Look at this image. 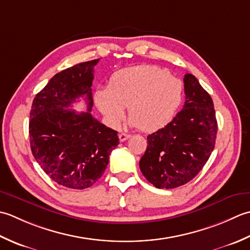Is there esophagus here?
<instances>
[{
  "label": "esophagus",
  "mask_w": 250,
  "mask_h": 250,
  "mask_svg": "<svg viewBox=\"0 0 250 250\" xmlns=\"http://www.w3.org/2000/svg\"><path fill=\"white\" fill-rule=\"evenodd\" d=\"M130 137V135L129 134H125V132H121V134L119 135V139H120V141H125V140H127Z\"/></svg>",
  "instance_id": "34e87169"
}]
</instances>
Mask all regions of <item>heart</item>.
Returning a JSON list of instances; mask_svg holds the SVG:
<instances>
[{
	"label": "heart",
	"mask_w": 250,
	"mask_h": 250,
	"mask_svg": "<svg viewBox=\"0 0 250 250\" xmlns=\"http://www.w3.org/2000/svg\"><path fill=\"white\" fill-rule=\"evenodd\" d=\"M183 84L156 65H137L112 74L108 87L95 91V104L112 126L128 116L132 125L144 131L166 126L180 108Z\"/></svg>",
	"instance_id": "heart-1"
}]
</instances>
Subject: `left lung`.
<instances>
[{"label": "left lung", "instance_id": "obj_1", "mask_svg": "<svg viewBox=\"0 0 250 250\" xmlns=\"http://www.w3.org/2000/svg\"><path fill=\"white\" fill-rule=\"evenodd\" d=\"M186 103L164 128L147 136L139 162L146 180L159 189H174L191 181L215 147L218 124L209 94L194 75L187 73Z\"/></svg>", "mask_w": 250, "mask_h": 250}]
</instances>
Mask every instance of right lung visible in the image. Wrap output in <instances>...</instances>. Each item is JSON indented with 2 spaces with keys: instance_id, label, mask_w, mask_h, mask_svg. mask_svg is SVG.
Listing matches in <instances>:
<instances>
[{
  "instance_id": "right-lung-1",
  "label": "right lung",
  "mask_w": 250,
  "mask_h": 250,
  "mask_svg": "<svg viewBox=\"0 0 250 250\" xmlns=\"http://www.w3.org/2000/svg\"><path fill=\"white\" fill-rule=\"evenodd\" d=\"M99 59L86 61L54 75L37 94L30 111L31 151L41 168L70 189L83 190L98 181L119 142L118 131L91 115V84ZM85 96L88 111L65 109Z\"/></svg>"
}]
</instances>
